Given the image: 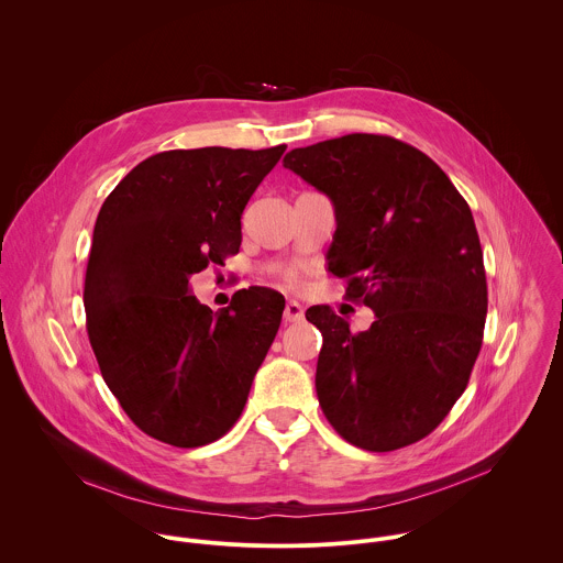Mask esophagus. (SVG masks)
Here are the masks:
<instances>
[{
    "label": "esophagus",
    "mask_w": 563,
    "mask_h": 563,
    "mask_svg": "<svg viewBox=\"0 0 563 563\" xmlns=\"http://www.w3.org/2000/svg\"><path fill=\"white\" fill-rule=\"evenodd\" d=\"M303 317H306V310H303L301 303H297V301H288V303H286V308H284V321L299 322L303 321Z\"/></svg>",
    "instance_id": "34e87169"
}]
</instances>
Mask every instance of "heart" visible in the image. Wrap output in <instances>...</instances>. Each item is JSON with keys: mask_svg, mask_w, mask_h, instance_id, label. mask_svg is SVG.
I'll use <instances>...</instances> for the list:
<instances>
[{"mask_svg": "<svg viewBox=\"0 0 563 563\" xmlns=\"http://www.w3.org/2000/svg\"><path fill=\"white\" fill-rule=\"evenodd\" d=\"M284 279H286L288 286L301 288L303 282H306V271H303L301 266H288V268L284 271Z\"/></svg>", "mask_w": 563, "mask_h": 563, "instance_id": "b5f03b06", "label": "heart"}]
</instances>
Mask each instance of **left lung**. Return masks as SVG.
<instances>
[{
  "label": "left lung",
  "instance_id": "left-lung-1",
  "mask_svg": "<svg viewBox=\"0 0 563 563\" xmlns=\"http://www.w3.org/2000/svg\"><path fill=\"white\" fill-rule=\"evenodd\" d=\"M284 166L335 208L329 271L375 312L353 333L329 306L317 395L353 446L386 453L429 435L468 386L487 314L473 212L446 173L384 134H346L286 154Z\"/></svg>",
  "mask_w": 563,
  "mask_h": 563
}]
</instances>
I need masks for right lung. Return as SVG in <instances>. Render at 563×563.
Wrapping results in <instances>:
<instances>
[{"label": "right lung", "mask_w": 563, "mask_h": 563, "mask_svg": "<svg viewBox=\"0 0 563 563\" xmlns=\"http://www.w3.org/2000/svg\"><path fill=\"white\" fill-rule=\"evenodd\" d=\"M284 152H162L99 210L84 279L88 340L130 420L170 446H203L234 427L279 329V292L242 288L214 314L188 279L239 253L242 210Z\"/></svg>", "instance_id": "1"}]
</instances>
